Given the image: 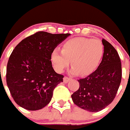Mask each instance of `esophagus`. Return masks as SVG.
<instances>
[{
    "mask_svg": "<svg viewBox=\"0 0 130 130\" xmlns=\"http://www.w3.org/2000/svg\"><path fill=\"white\" fill-rule=\"evenodd\" d=\"M71 80L70 78H68V77H65L64 78H63V83H67L69 80Z\"/></svg>",
    "mask_w": 130,
    "mask_h": 130,
    "instance_id": "esophagus-1",
    "label": "esophagus"
}]
</instances>
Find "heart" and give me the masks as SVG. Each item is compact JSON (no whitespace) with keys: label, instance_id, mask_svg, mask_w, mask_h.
I'll list each match as a JSON object with an SVG mask.
<instances>
[{"label":"heart","instance_id":"obj_1","mask_svg":"<svg viewBox=\"0 0 130 130\" xmlns=\"http://www.w3.org/2000/svg\"><path fill=\"white\" fill-rule=\"evenodd\" d=\"M104 55V45L99 39L75 38L63 45L62 50L55 48L51 54V61L55 71L63 73L70 65L71 73L83 76L90 75L99 67Z\"/></svg>","mask_w":130,"mask_h":130}]
</instances>
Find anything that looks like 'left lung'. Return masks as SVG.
<instances>
[{
	"label": "left lung",
	"mask_w": 130,
	"mask_h": 130,
	"mask_svg": "<svg viewBox=\"0 0 130 130\" xmlns=\"http://www.w3.org/2000/svg\"><path fill=\"white\" fill-rule=\"evenodd\" d=\"M104 55L96 70L78 80L79 89L71 95L74 104L80 108L96 112L113 101L122 79V65L117 51L102 39Z\"/></svg>",
	"instance_id": "obj_1"
}]
</instances>
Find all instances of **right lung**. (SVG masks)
Instances as JSON below:
<instances>
[{
    "label": "right lung",
    "mask_w": 130,
    "mask_h": 130,
    "mask_svg": "<svg viewBox=\"0 0 130 130\" xmlns=\"http://www.w3.org/2000/svg\"><path fill=\"white\" fill-rule=\"evenodd\" d=\"M70 35L38 31L16 45L7 63L6 83L18 105L38 110L50 103L63 78L53 69L51 54Z\"/></svg>",
    "instance_id": "1"
}]
</instances>
